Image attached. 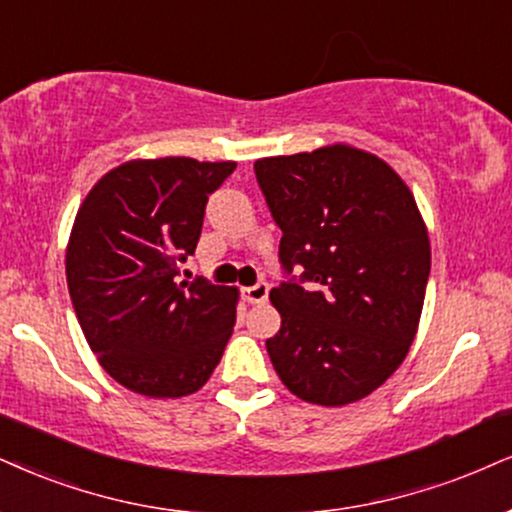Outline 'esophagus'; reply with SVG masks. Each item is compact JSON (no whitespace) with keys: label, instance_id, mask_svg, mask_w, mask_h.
Instances as JSON below:
<instances>
[{"label":"esophagus","instance_id":"34e87169","mask_svg":"<svg viewBox=\"0 0 512 512\" xmlns=\"http://www.w3.org/2000/svg\"><path fill=\"white\" fill-rule=\"evenodd\" d=\"M242 296L249 304H263L268 299V282H256L254 287H244Z\"/></svg>","mask_w":512,"mask_h":512}]
</instances>
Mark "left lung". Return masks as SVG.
Masks as SVG:
<instances>
[{"instance_id":"left-lung-1","label":"left lung","mask_w":512,"mask_h":512,"mask_svg":"<svg viewBox=\"0 0 512 512\" xmlns=\"http://www.w3.org/2000/svg\"><path fill=\"white\" fill-rule=\"evenodd\" d=\"M291 275L270 292L282 325L266 342L294 396L346 406L394 375L418 332L432 254L425 220L396 170L332 144L254 163Z\"/></svg>"}]
</instances>
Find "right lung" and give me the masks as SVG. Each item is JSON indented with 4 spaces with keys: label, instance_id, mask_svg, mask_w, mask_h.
<instances>
[{
    "label": "right lung",
    "instance_id": "1",
    "mask_svg": "<svg viewBox=\"0 0 512 512\" xmlns=\"http://www.w3.org/2000/svg\"><path fill=\"white\" fill-rule=\"evenodd\" d=\"M235 168L187 156L128 161L78 208L66 249L75 315L102 368L135 394H194L220 363L237 287L175 277L197 249L208 194Z\"/></svg>",
    "mask_w": 512,
    "mask_h": 512
}]
</instances>
